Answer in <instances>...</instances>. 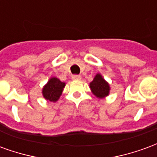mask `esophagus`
I'll return each mask as SVG.
<instances>
[{
    "instance_id": "esophagus-1",
    "label": "esophagus",
    "mask_w": 157,
    "mask_h": 157,
    "mask_svg": "<svg viewBox=\"0 0 157 157\" xmlns=\"http://www.w3.org/2000/svg\"><path fill=\"white\" fill-rule=\"evenodd\" d=\"M81 79H82V76H81V75H72V80H74V81H80Z\"/></svg>"
}]
</instances>
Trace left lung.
Returning <instances> with one entry per match:
<instances>
[{"label": "left lung", "instance_id": "left-lung-1", "mask_svg": "<svg viewBox=\"0 0 157 157\" xmlns=\"http://www.w3.org/2000/svg\"><path fill=\"white\" fill-rule=\"evenodd\" d=\"M91 92L96 98L102 99L109 95L110 92V86L109 82L105 81V79L102 77L100 73H98L94 76L93 81L89 84Z\"/></svg>", "mask_w": 157, "mask_h": 157}]
</instances>
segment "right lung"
<instances>
[{
  "label": "right lung",
  "mask_w": 157,
  "mask_h": 157,
  "mask_svg": "<svg viewBox=\"0 0 157 157\" xmlns=\"http://www.w3.org/2000/svg\"><path fill=\"white\" fill-rule=\"evenodd\" d=\"M65 83L60 82V80L56 77H50L48 82L44 86L42 89L43 97L49 102H55L60 98L63 90L65 88Z\"/></svg>",
  "instance_id": "right-lung-1"
}]
</instances>
